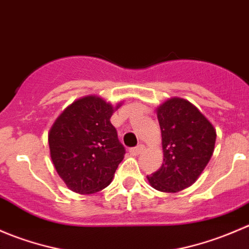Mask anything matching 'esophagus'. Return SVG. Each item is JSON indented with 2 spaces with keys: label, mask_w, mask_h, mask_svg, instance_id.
I'll return each mask as SVG.
<instances>
[{
  "label": "esophagus",
  "mask_w": 249,
  "mask_h": 249,
  "mask_svg": "<svg viewBox=\"0 0 249 249\" xmlns=\"http://www.w3.org/2000/svg\"><path fill=\"white\" fill-rule=\"evenodd\" d=\"M144 149V145L143 144H139L137 145V147H134V148H130V154L131 155H139L141 152H142V150Z\"/></svg>",
  "instance_id": "obj_1"
}]
</instances>
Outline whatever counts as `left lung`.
I'll return each mask as SVG.
<instances>
[{"mask_svg":"<svg viewBox=\"0 0 249 249\" xmlns=\"http://www.w3.org/2000/svg\"><path fill=\"white\" fill-rule=\"evenodd\" d=\"M164 162L147 176L154 189L176 193L190 187L201 175L214 150L215 130L189 101L173 97L157 108Z\"/></svg>","mask_w":249,"mask_h":249,"instance_id":"1","label":"left lung"}]
</instances>
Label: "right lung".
I'll list each match as a JSON object with an SVG mask.
<instances>
[{
	"label": "right lung",
	"mask_w": 249,
	"mask_h": 249,
	"mask_svg": "<svg viewBox=\"0 0 249 249\" xmlns=\"http://www.w3.org/2000/svg\"><path fill=\"white\" fill-rule=\"evenodd\" d=\"M119 106L90 95L70 105L53 124L48 135L50 158L72 192L94 194L112 182L125 154L109 120Z\"/></svg>",
	"instance_id": "obj_1"
}]
</instances>
